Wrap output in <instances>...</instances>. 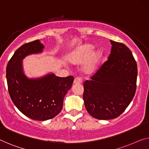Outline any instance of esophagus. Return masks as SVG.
<instances>
[{
    "instance_id": "1",
    "label": "esophagus",
    "mask_w": 149,
    "mask_h": 149,
    "mask_svg": "<svg viewBox=\"0 0 149 149\" xmlns=\"http://www.w3.org/2000/svg\"><path fill=\"white\" fill-rule=\"evenodd\" d=\"M82 83V81L81 79H80L79 77H76L75 79H74V82H73V84H80Z\"/></svg>"
}]
</instances>
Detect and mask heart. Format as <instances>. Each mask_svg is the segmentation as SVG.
Segmentation results:
<instances>
[{"label": "heart", "mask_w": 149, "mask_h": 149, "mask_svg": "<svg viewBox=\"0 0 149 149\" xmlns=\"http://www.w3.org/2000/svg\"><path fill=\"white\" fill-rule=\"evenodd\" d=\"M95 50L94 45L84 44L71 52L68 60L73 65H79L84 62L81 68L82 72L85 75H92L98 70L103 58L102 52Z\"/></svg>", "instance_id": "obj_1"}]
</instances>
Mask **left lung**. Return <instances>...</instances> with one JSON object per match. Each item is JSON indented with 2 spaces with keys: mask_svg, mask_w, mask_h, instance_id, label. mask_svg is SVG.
I'll return each mask as SVG.
<instances>
[{
  "mask_svg": "<svg viewBox=\"0 0 149 149\" xmlns=\"http://www.w3.org/2000/svg\"><path fill=\"white\" fill-rule=\"evenodd\" d=\"M108 61L90 81L84 82L83 100L88 113L99 120L118 117L127 108L136 88L137 65L125 45L110 40Z\"/></svg>",
  "mask_w": 149,
  "mask_h": 149,
  "instance_id": "1",
  "label": "left lung"
}]
</instances>
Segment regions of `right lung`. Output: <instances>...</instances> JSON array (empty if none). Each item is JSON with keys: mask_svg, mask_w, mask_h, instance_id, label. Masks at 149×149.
<instances>
[{"mask_svg": "<svg viewBox=\"0 0 149 149\" xmlns=\"http://www.w3.org/2000/svg\"><path fill=\"white\" fill-rule=\"evenodd\" d=\"M39 40L19 48L6 67L9 95L17 108L35 120H47L56 116L63 109L64 97L71 88L74 77H58L49 73L40 78L29 79L24 74L22 60L32 54L42 52Z\"/></svg>", "mask_w": 149, "mask_h": 149, "instance_id": "1", "label": "right lung"}]
</instances>
